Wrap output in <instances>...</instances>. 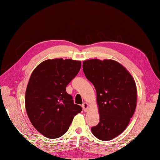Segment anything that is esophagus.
<instances>
[{
  "label": "esophagus",
  "mask_w": 160,
  "mask_h": 160,
  "mask_svg": "<svg viewBox=\"0 0 160 160\" xmlns=\"http://www.w3.org/2000/svg\"><path fill=\"white\" fill-rule=\"evenodd\" d=\"M82 109L84 110V112H87V111H88V109L89 104L87 102H84L82 105Z\"/></svg>",
  "instance_id": "esophagus-1"
}]
</instances>
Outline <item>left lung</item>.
<instances>
[{
    "label": "left lung",
    "mask_w": 160,
    "mask_h": 160,
    "mask_svg": "<svg viewBox=\"0 0 160 160\" xmlns=\"http://www.w3.org/2000/svg\"><path fill=\"white\" fill-rule=\"evenodd\" d=\"M82 68L97 92L99 122L92 127V132L101 140H112L124 131L135 112V80L126 68L113 60L90 59L83 61Z\"/></svg>",
    "instance_id": "obj_1"
}]
</instances>
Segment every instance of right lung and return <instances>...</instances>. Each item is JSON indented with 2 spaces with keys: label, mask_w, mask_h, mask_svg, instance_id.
Returning <instances> with one entry per match:
<instances>
[{
  "label": "right lung",
  "mask_w": 160,
  "mask_h": 160,
  "mask_svg": "<svg viewBox=\"0 0 160 160\" xmlns=\"http://www.w3.org/2000/svg\"><path fill=\"white\" fill-rule=\"evenodd\" d=\"M80 68L79 61L55 58L43 61L32 72L25 92V109L32 125L45 137L62 136L82 111L66 92V86Z\"/></svg>",
  "instance_id": "1"
}]
</instances>
